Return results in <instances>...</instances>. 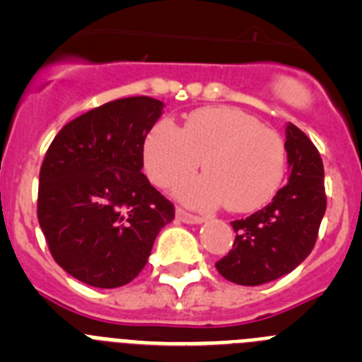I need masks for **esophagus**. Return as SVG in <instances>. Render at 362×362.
I'll return each mask as SVG.
<instances>
[{"mask_svg": "<svg viewBox=\"0 0 362 362\" xmlns=\"http://www.w3.org/2000/svg\"><path fill=\"white\" fill-rule=\"evenodd\" d=\"M175 216H177V219L181 221V223H187V225H203V223H204L203 217L192 216V214L185 212V210H181V209H177Z\"/></svg>", "mask_w": 362, "mask_h": 362, "instance_id": "34e87169", "label": "esophagus"}]
</instances>
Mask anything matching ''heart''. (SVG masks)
<instances>
[{
    "mask_svg": "<svg viewBox=\"0 0 362 362\" xmlns=\"http://www.w3.org/2000/svg\"><path fill=\"white\" fill-rule=\"evenodd\" d=\"M206 174L175 187V197L192 209L226 203L238 214L259 210L276 196L284 175L283 139L261 121L232 107L192 112L185 129L161 119L143 143V163L152 183L168 187L196 172Z\"/></svg>",
    "mask_w": 362,
    "mask_h": 362,
    "instance_id": "heart-1",
    "label": "heart"
}]
</instances>
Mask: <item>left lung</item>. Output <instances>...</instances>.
I'll return each instance as SVG.
<instances>
[{"mask_svg": "<svg viewBox=\"0 0 362 362\" xmlns=\"http://www.w3.org/2000/svg\"><path fill=\"white\" fill-rule=\"evenodd\" d=\"M288 183L263 210L232 221L235 241L216 268L225 279L259 286L286 276L310 255L326 212L325 168L313 143L286 124Z\"/></svg>", "mask_w": 362, "mask_h": 362, "instance_id": "8db88e82", "label": "left lung"}]
</instances>
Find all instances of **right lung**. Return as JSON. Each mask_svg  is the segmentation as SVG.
Here are the masks:
<instances>
[{
	"label": "right lung",
	"mask_w": 362,
	"mask_h": 362,
	"mask_svg": "<svg viewBox=\"0 0 362 362\" xmlns=\"http://www.w3.org/2000/svg\"><path fill=\"white\" fill-rule=\"evenodd\" d=\"M163 108L146 95L116 99L66 123L47 150L37 219L56 263L81 283H130L174 219L141 172L143 143Z\"/></svg>",
	"instance_id": "1"
}]
</instances>
